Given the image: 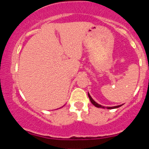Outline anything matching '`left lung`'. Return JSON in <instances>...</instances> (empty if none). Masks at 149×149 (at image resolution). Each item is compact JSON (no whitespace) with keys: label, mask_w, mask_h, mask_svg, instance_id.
<instances>
[{"label":"left lung","mask_w":149,"mask_h":149,"mask_svg":"<svg viewBox=\"0 0 149 149\" xmlns=\"http://www.w3.org/2000/svg\"><path fill=\"white\" fill-rule=\"evenodd\" d=\"M88 97H89V98H90V102H92V104H93L94 106H95V107H97V108H104V107H102V106H101L100 104H97V102H95V101H94L93 100H92V98L91 97V96H90V94H89V93H88ZM121 106H122V105H118V106H116V107H107V109H116V108H118V107H121Z\"/></svg>","instance_id":"left-lung-1"}]
</instances>
